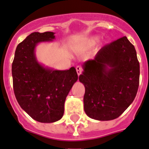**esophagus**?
<instances>
[{"label":"esophagus","mask_w":149,"mask_h":149,"mask_svg":"<svg viewBox=\"0 0 149 149\" xmlns=\"http://www.w3.org/2000/svg\"><path fill=\"white\" fill-rule=\"evenodd\" d=\"M76 72H77V74L79 75H79L81 74V73H82L83 69L80 66H77L76 68Z\"/></svg>","instance_id":"obj_1"}]
</instances>
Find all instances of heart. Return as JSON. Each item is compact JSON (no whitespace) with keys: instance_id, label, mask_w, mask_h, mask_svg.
<instances>
[{"instance_id":"b5f03b06","label":"heart","mask_w":149,"mask_h":149,"mask_svg":"<svg viewBox=\"0 0 149 149\" xmlns=\"http://www.w3.org/2000/svg\"><path fill=\"white\" fill-rule=\"evenodd\" d=\"M99 40H100V37L99 36H92V37H91V38L87 40L86 42H85V45H88V46L93 45L95 44H96L99 41Z\"/></svg>"}]
</instances>
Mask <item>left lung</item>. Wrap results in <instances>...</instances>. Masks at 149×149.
<instances>
[{"mask_svg":"<svg viewBox=\"0 0 149 149\" xmlns=\"http://www.w3.org/2000/svg\"><path fill=\"white\" fill-rule=\"evenodd\" d=\"M84 110L91 119L108 121L119 117L133 102L140 80V64L134 46L125 36L100 49L84 61Z\"/></svg>","mask_w":149,"mask_h":149,"instance_id":"8db88e82","label":"left lung"}]
</instances>
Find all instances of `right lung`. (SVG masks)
Wrapping results in <instances>:
<instances>
[{
  "instance_id": "obj_1",
  "label": "right lung",
  "mask_w": 149,
  "mask_h": 149,
  "mask_svg": "<svg viewBox=\"0 0 149 149\" xmlns=\"http://www.w3.org/2000/svg\"><path fill=\"white\" fill-rule=\"evenodd\" d=\"M55 33H33L17 46L12 65L13 88L21 108L33 120L43 123L61 120L67 96L78 75L74 67L65 70L45 67L36 58V48L51 42Z\"/></svg>"
}]
</instances>
